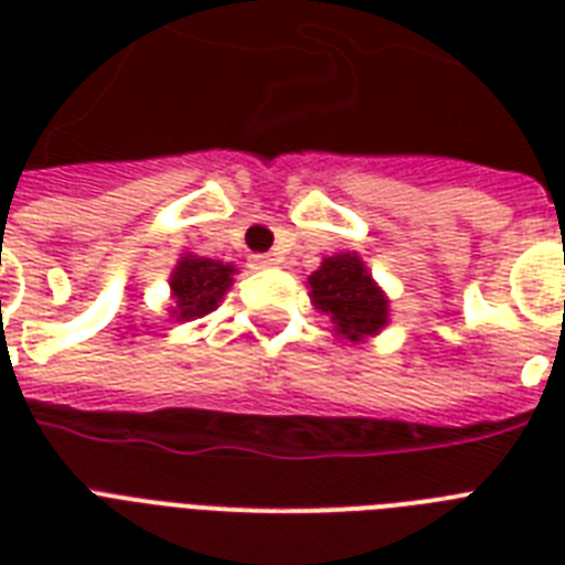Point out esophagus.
I'll return each mask as SVG.
<instances>
[{"instance_id":"esophagus-1","label":"esophagus","mask_w":565,"mask_h":565,"mask_svg":"<svg viewBox=\"0 0 565 565\" xmlns=\"http://www.w3.org/2000/svg\"><path fill=\"white\" fill-rule=\"evenodd\" d=\"M252 260H255V266H278V264H281V257H278V255H255Z\"/></svg>"}]
</instances>
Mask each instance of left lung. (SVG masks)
Listing matches in <instances>:
<instances>
[{
	"label": "left lung",
	"mask_w": 565,
	"mask_h": 565,
	"mask_svg": "<svg viewBox=\"0 0 565 565\" xmlns=\"http://www.w3.org/2000/svg\"><path fill=\"white\" fill-rule=\"evenodd\" d=\"M308 284L313 308L322 310L345 340L361 343L386 326L390 301L354 252L326 257Z\"/></svg>",
	"instance_id": "left-lung-1"
}]
</instances>
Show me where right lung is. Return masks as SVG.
Masks as SVG:
<instances>
[{
	"label": "right lung",
	"mask_w": 565,
	"mask_h": 565,
	"mask_svg": "<svg viewBox=\"0 0 565 565\" xmlns=\"http://www.w3.org/2000/svg\"><path fill=\"white\" fill-rule=\"evenodd\" d=\"M237 273L231 264L211 260V257L184 255L179 266L172 269V317L179 322L207 317L222 301L225 290L231 287V275Z\"/></svg>",
	"instance_id": "obj_1"
}]
</instances>
